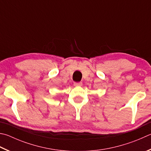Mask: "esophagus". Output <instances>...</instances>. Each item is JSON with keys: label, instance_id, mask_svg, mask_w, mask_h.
<instances>
[{"label": "esophagus", "instance_id": "esophagus-1", "mask_svg": "<svg viewBox=\"0 0 151 151\" xmlns=\"http://www.w3.org/2000/svg\"><path fill=\"white\" fill-rule=\"evenodd\" d=\"M83 85L82 83H74V86H81Z\"/></svg>", "mask_w": 151, "mask_h": 151}]
</instances>
